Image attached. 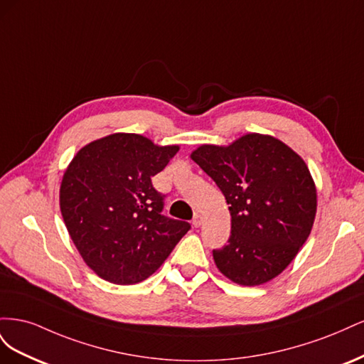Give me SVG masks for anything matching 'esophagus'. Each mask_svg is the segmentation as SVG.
I'll use <instances>...</instances> for the list:
<instances>
[{"instance_id": "1", "label": "esophagus", "mask_w": 364, "mask_h": 364, "mask_svg": "<svg viewBox=\"0 0 364 364\" xmlns=\"http://www.w3.org/2000/svg\"><path fill=\"white\" fill-rule=\"evenodd\" d=\"M202 223H203V218H202V215L196 214V215H194V218H193V226H194V228H199Z\"/></svg>"}]
</instances>
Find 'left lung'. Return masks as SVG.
Returning a JSON list of instances; mask_svg holds the SVG:
<instances>
[{
    "instance_id": "left-lung-1",
    "label": "left lung",
    "mask_w": 364,
    "mask_h": 364,
    "mask_svg": "<svg viewBox=\"0 0 364 364\" xmlns=\"http://www.w3.org/2000/svg\"><path fill=\"white\" fill-rule=\"evenodd\" d=\"M191 159L229 205L230 237L213 250L218 270L250 287L278 277L306 241L316 217V185L304 159L282 141L259 134L228 147L200 146Z\"/></svg>"
}]
</instances>
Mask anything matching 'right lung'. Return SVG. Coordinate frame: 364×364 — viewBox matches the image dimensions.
Instances as JSON below:
<instances>
[{
    "mask_svg": "<svg viewBox=\"0 0 364 364\" xmlns=\"http://www.w3.org/2000/svg\"><path fill=\"white\" fill-rule=\"evenodd\" d=\"M179 151L136 134H114L77 151L60 185V213L82 258L119 285L155 273L191 225L162 214L151 185Z\"/></svg>",
    "mask_w": 364,
    "mask_h": 364,
    "instance_id": "add662e5",
    "label": "right lung"
}]
</instances>
